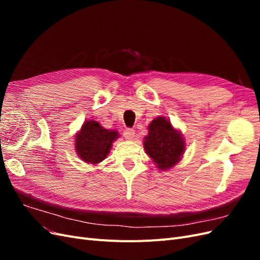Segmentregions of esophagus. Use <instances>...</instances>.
<instances>
[{
  "label": "esophagus",
  "mask_w": 260,
  "mask_h": 260,
  "mask_svg": "<svg viewBox=\"0 0 260 260\" xmlns=\"http://www.w3.org/2000/svg\"><path fill=\"white\" fill-rule=\"evenodd\" d=\"M135 135H136V131L133 129H130V128H127L123 131V137L128 140H132L133 138H135Z\"/></svg>",
  "instance_id": "esophagus-1"
}]
</instances>
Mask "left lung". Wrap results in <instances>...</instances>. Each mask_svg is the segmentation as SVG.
<instances>
[{
	"label": "left lung",
	"mask_w": 260,
	"mask_h": 260,
	"mask_svg": "<svg viewBox=\"0 0 260 260\" xmlns=\"http://www.w3.org/2000/svg\"><path fill=\"white\" fill-rule=\"evenodd\" d=\"M143 144L146 154L160 170L174 167L185 149L182 136L174 129L166 117H157L151 122Z\"/></svg>",
	"instance_id": "1"
}]
</instances>
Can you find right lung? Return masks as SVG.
<instances>
[{"instance_id": "add662e5", "label": "right lung", "mask_w": 260, "mask_h": 260, "mask_svg": "<svg viewBox=\"0 0 260 260\" xmlns=\"http://www.w3.org/2000/svg\"><path fill=\"white\" fill-rule=\"evenodd\" d=\"M118 137L117 131L107 130L95 120L85 121L76 136L75 149L83 161L99 164L106 158Z\"/></svg>"}]
</instances>
